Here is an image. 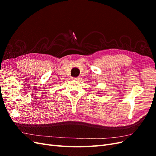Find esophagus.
<instances>
[{"instance_id": "34e87169", "label": "esophagus", "mask_w": 156, "mask_h": 156, "mask_svg": "<svg viewBox=\"0 0 156 156\" xmlns=\"http://www.w3.org/2000/svg\"><path fill=\"white\" fill-rule=\"evenodd\" d=\"M72 79H73V80H79V77H72Z\"/></svg>"}]
</instances>
